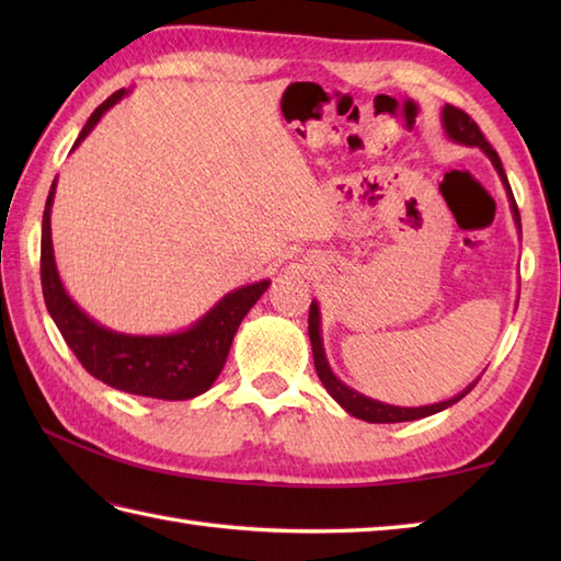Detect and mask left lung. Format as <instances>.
I'll use <instances>...</instances> for the list:
<instances>
[{"label": "left lung", "mask_w": 561, "mask_h": 561, "mask_svg": "<svg viewBox=\"0 0 561 561\" xmlns=\"http://www.w3.org/2000/svg\"><path fill=\"white\" fill-rule=\"evenodd\" d=\"M440 123H444V133L448 139L456 141V145H465V147H478L482 149L486 157H490L492 165L496 169L499 178H502V183L506 187V195L511 202V214H514V221L518 226V233H520V214L516 207V199L514 193H511V185H508V178L504 173V165L502 159H499V153L492 149L490 141L484 139L482 129L478 127V123L472 121L468 113H462L456 105H448L440 111ZM308 337H311V347H313V362H316V371L320 383L325 386V390L330 392L332 398L340 402L342 410H347L356 420H364V422H371V424H396V422H414V420H422V416L428 414H436L440 410L450 408V404H456L458 400H462L468 392L474 388V383H470L462 392H458L456 398L444 400V402H436V404H424V408H396V404H388V402H378L374 398H366L362 392H356L354 388L344 386L342 380L332 374V368L328 364V356L323 350V335H320V308L318 301L313 299L311 304V311H308Z\"/></svg>", "instance_id": "obj_1"}]
</instances>
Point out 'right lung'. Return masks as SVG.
Returning <instances> with one entry per match:
<instances>
[{
  "mask_svg": "<svg viewBox=\"0 0 561 561\" xmlns=\"http://www.w3.org/2000/svg\"><path fill=\"white\" fill-rule=\"evenodd\" d=\"M125 96L127 91L121 89L111 99H105L91 113L71 149H77L99 125L105 111H111ZM55 187L57 181H53L43 211L41 282L47 313L53 316L57 330L62 332L65 342L81 366L93 378L103 380L105 386L129 392V396L190 400L207 392L221 374L238 325L250 308L257 304L260 296L267 291L270 279L229 291L193 325L173 332V335H125V332L103 328L71 301L62 279H59L50 229Z\"/></svg>",
  "mask_w": 561,
  "mask_h": 561,
  "instance_id": "obj_1",
  "label": "right lung"
}]
</instances>
